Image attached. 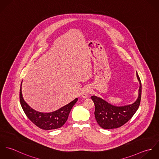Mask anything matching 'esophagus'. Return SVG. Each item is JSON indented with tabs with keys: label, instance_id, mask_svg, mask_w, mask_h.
<instances>
[{
	"label": "esophagus",
	"instance_id": "esophagus-1",
	"mask_svg": "<svg viewBox=\"0 0 159 159\" xmlns=\"http://www.w3.org/2000/svg\"><path fill=\"white\" fill-rule=\"evenodd\" d=\"M91 93V89L88 87H84L83 88L82 92H81V96L84 98H86L89 97V94Z\"/></svg>",
	"mask_w": 159,
	"mask_h": 159
}]
</instances>
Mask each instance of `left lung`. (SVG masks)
I'll use <instances>...</instances> for the list:
<instances>
[{"instance_id": "1", "label": "left lung", "mask_w": 159, "mask_h": 159, "mask_svg": "<svg viewBox=\"0 0 159 159\" xmlns=\"http://www.w3.org/2000/svg\"><path fill=\"white\" fill-rule=\"evenodd\" d=\"M136 76L139 83L138 97L131 105L122 107L114 106L100 97L94 95L91 97L95 105V119L102 128L105 129L119 128L127 122L136 113L141 97V83L137 72Z\"/></svg>"}]
</instances>
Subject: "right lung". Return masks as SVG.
Instances as JSON below:
<instances>
[{
	"label": "right lung",
	"instance_id": "right-lung-1",
	"mask_svg": "<svg viewBox=\"0 0 159 159\" xmlns=\"http://www.w3.org/2000/svg\"><path fill=\"white\" fill-rule=\"evenodd\" d=\"M20 99L23 111L27 117L36 126L46 130L59 129L64 125L68 119L72 107L78 100V98H76L67 105L51 113L39 112L31 108L24 101L22 95L21 84L20 91Z\"/></svg>",
	"mask_w": 159,
	"mask_h": 159
}]
</instances>
